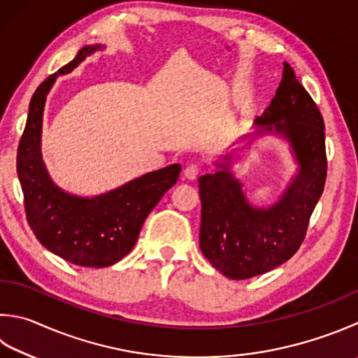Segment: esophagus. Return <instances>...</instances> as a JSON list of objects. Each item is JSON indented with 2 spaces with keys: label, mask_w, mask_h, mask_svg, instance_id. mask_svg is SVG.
Masks as SVG:
<instances>
[{
  "label": "esophagus",
  "mask_w": 358,
  "mask_h": 358,
  "mask_svg": "<svg viewBox=\"0 0 358 358\" xmlns=\"http://www.w3.org/2000/svg\"><path fill=\"white\" fill-rule=\"evenodd\" d=\"M198 174H199V166H198V165L192 164V165H187V166H185L184 176H185L188 180H194V179L198 178Z\"/></svg>",
  "instance_id": "esophagus-1"
}]
</instances>
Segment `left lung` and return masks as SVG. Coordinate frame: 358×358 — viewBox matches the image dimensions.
<instances>
[{
  "label": "left lung",
  "instance_id": "1",
  "mask_svg": "<svg viewBox=\"0 0 358 358\" xmlns=\"http://www.w3.org/2000/svg\"><path fill=\"white\" fill-rule=\"evenodd\" d=\"M255 124L252 137L282 136L299 165L278 202L255 207L248 201L243 184L231 171L234 152L215 164L218 170L213 174L198 180L199 248L221 274L235 280L268 273L293 257L304 241L327 174L324 121L287 62L275 96Z\"/></svg>",
  "mask_w": 358,
  "mask_h": 358
}]
</instances>
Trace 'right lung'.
<instances>
[{
    "instance_id": "1",
    "label": "right lung",
    "mask_w": 358,
    "mask_h": 358,
    "mask_svg": "<svg viewBox=\"0 0 358 358\" xmlns=\"http://www.w3.org/2000/svg\"><path fill=\"white\" fill-rule=\"evenodd\" d=\"M101 48L104 46H84L70 64L38 85L17 152L26 218L34 235L52 254L89 268L110 266L132 251L146 217L180 173V165L173 164L93 198L65 192L50 178L40 152L46 95L59 74L70 73Z\"/></svg>"
}]
</instances>
